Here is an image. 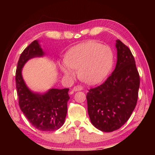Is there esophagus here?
<instances>
[{"mask_svg": "<svg viewBox=\"0 0 155 155\" xmlns=\"http://www.w3.org/2000/svg\"><path fill=\"white\" fill-rule=\"evenodd\" d=\"M83 87L81 85H76L74 86V87L72 89V91H81V90H83Z\"/></svg>", "mask_w": 155, "mask_h": 155, "instance_id": "1", "label": "esophagus"}]
</instances>
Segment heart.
<instances>
[{"label":"heart","instance_id":"obj_1","mask_svg":"<svg viewBox=\"0 0 155 155\" xmlns=\"http://www.w3.org/2000/svg\"><path fill=\"white\" fill-rule=\"evenodd\" d=\"M60 69L64 75L72 77L78 70L80 79L87 84L103 81L114 64V54L109 46L96 41H88L73 47L65 54Z\"/></svg>","mask_w":155,"mask_h":155}]
</instances>
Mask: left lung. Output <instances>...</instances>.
Wrapping results in <instances>:
<instances>
[{"instance_id":"obj_1","label":"left lung","mask_w":155,"mask_h":155,"mask_svg":"<svg viewBox=\"0 0 155 155\" xmlns=\"http://www.w3.org/2000/svg\"><path fill=\"white\" fill-rule=\"evenodd\" d=\"M117 64L102 85L87 92V111L91 124L103 132L119 129L129 119L138 98L140 75L134 57L121 41L116 40Z\"/></svg>"}]
</instances>
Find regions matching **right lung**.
Wrapping results in <instances>:
<instances>
[{"label": "right lung", "mask_w": 155, "mask_h": 155, "mask_svg": "<svg viewBox=\"0 0 155 155\" xmlns=\"http://www.w3.org/2000/svg\"><path fill=\"white\" fill-rule=\"evenodd\" d=\"M44 55L38 40L24 50L18 62L15 84L20 108L31 124L41 131H54L65 122L69 89H51L44 94L35 93L28 89L22 76V69L28 60Z\"/></svg>", "instance_id": "right-lung-1"}]
</instances>
